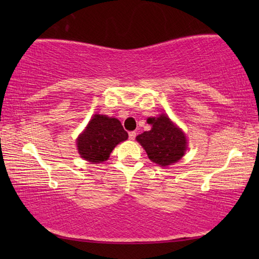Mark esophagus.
<instances>
[{"mask_svg": "<svg viewBox=\"0 0 259 259\" xmlns=\"http://www.w3.org/2000/svg\"><path fill=\"white\" fill-rule=\"evenodd\" d=\"M136 136H137V134H136V131H130V133H129V139L134 140L136 138Z\"/></svg>", "mask_w": 259, "mask_h": 259, "instance_id": "1", "label": "esophagus"}]
</instances>
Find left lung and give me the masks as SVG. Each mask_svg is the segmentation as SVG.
Instances as JSON below:
<instances>
[{"label": "left lung", "instance_id": "1", "mask_svg": "<svg viewBox=\"0 0 259 259\" xmlns=\"http://www.w3.org/2000/svg\"><path fill=\"white\" fill-rule=\"evenodd\" d=\"M150 131L137 136V142L146 151L150 160L166 166L181 160L186 151V137L166 115L150 117Z\"/></svg>", "mask_w": 259, "mask_h": 259}]
</instances>
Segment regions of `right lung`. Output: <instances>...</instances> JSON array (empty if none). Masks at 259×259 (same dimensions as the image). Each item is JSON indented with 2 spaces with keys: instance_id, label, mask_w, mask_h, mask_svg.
Wrapping results in <instances>:
<instances>
[{
  "instance_id": "obj_1",
  "label": "right lung",
  "mask_w": 259,
  "mask_h": 259,
  "mask_svg": "<svg viewBox=\"0 0 259 259\" xmlns=\"http://www.w3.org/2000/svg\"><path fill=\"white\" fill-rule=\"evenodd\" d=\"M126 139L128 133L119 120L96 114L77 138L78 153L87 161L100 163L108 159L117 144Z\"/></svg>"
}]
</instances>
